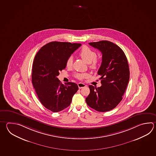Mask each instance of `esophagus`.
<instances>
[{
	"mask_svg": "<svg viewBox=\"0 0 156 156\" xmlns=\"http://www.w3.org/2000/svg\"><path fill=\"white\" fill-rule=\"evenodd\" d=\"M78 87H79V88H80V89H81V88H82L85 87L86 85L85 84H84V83H79L78 84Z\"/></svg>",
	"mask_w": 156,
	"mask_h": 156,
	"instance_id": "esophagus-1",
	"label": "esophagus"
}]
</instances>
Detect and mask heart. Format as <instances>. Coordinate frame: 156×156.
<instances>
[{"label":"heart","instance_id":"b5f03b06","mask_svg":"<svg viewBox=\"0 0 156 156\" xmlns=\"http://www.w3.org/2000/svg\"><path fill=\"white\" fill-rule=\"evenodd\" d=\"M78 55L82 59L89 64V67L92 69H95L98 67V61L96 59L97 53L95 51L87 47L83 46L80 51ZM73 64V58L72 57L68 58L66 61V66L67 68H70L72 67ZM89 76L88 73H78L76 75V77L80 80H83Z\"/></svg>","mask_w":156,"mask_h":156}]
</instances>
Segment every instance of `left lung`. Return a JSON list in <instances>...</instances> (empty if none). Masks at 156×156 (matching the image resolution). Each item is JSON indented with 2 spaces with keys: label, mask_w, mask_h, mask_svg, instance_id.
Here are the masks:
<instances>
[{
  "label": "left lung",
  "mask_w": 156,
  "mask_h": 156,
  "mask_svg": "<svg viewBox=\"0 0 156 156\" xmlns=\"http://www.w3.org/2000/svg\"><path fill=\"white\" fill-rule=\"evenodd\" d=\"M101 51L102 62L98 71L102 86L89 85L90 93L86 98L87 104L95 111H111L123 99L129 80L127 59L119 47L107 41L89 43Z\"/></svg>",
  "instance_id": "8db88e82"
}]
</instances>
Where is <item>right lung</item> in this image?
I'll list each match as a JSON object with an SVG mask.
<instances>
[{"label":"right lung","instance_id":"add662e5","mask_svg":"<svg viewBox=\"0 0 156 156\" xmlns=\"http://www.w3.org/2000/svg\"><path fill=\"white\" fill-rule=\"evenodd\" d=\"M80 45V43L52 41L43 46L35 55L32 84L40 102L51 112L67 108L78 89L76 83L62 84L57 76L66 68L67 59Z\"/></svg>","mask_w":156,"mask_h":156}]
</instances>
